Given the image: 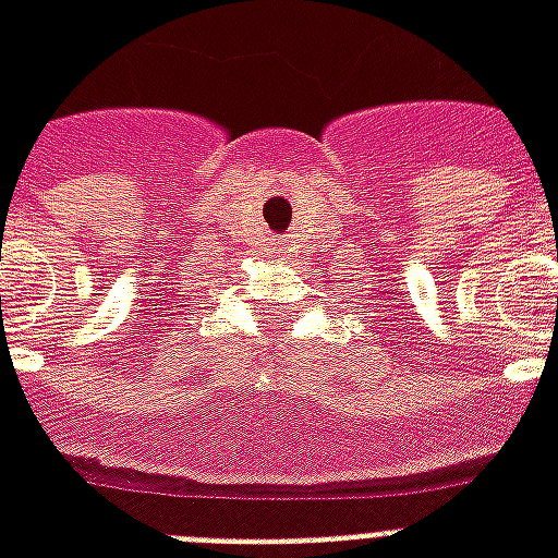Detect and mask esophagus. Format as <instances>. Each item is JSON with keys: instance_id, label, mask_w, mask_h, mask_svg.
I'll use <instances>...</instances> for the list:
<instances>
[{"instance_id": "obj_1", "label": "esophagus", "mask_w": 558, "mask_h": 558, "mask_svg": "<svg viewBox=\"0 0 558 558\" xmlns=\"http://www.w3.org/2000/svg\"><path fill=\"white\" fill-rule=\"evenodd\" d=\"M275 254H278V257H283V254H287V248H283V245H278V248H275Z\"/></svg>"}]
</instances>
